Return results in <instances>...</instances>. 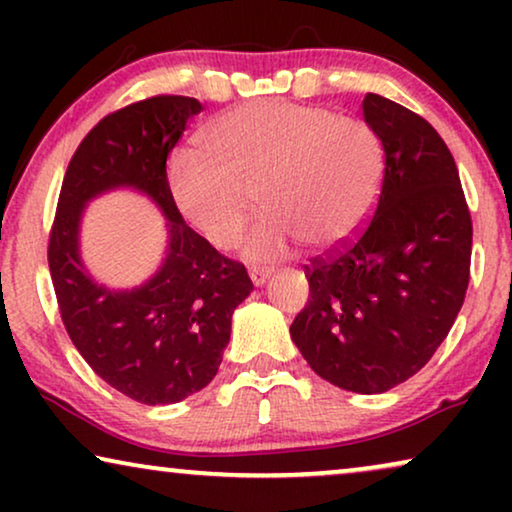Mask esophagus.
<instances>
[{"label":"esophagus","mask_w":512,"mask_h":512,"mask_svg":"<svg viewBox=\"0 0 512 512\" xmlns=\"http://www.w3.org/2000/svg\"><path fill=\"white\" fill-rule=\"evenodd\" d=\"M270 275H272L270 270H258V268L249 270V277H251V282H254V286H263L270 279Z\"/></svg>","instance_id":"1"}]
</instances>
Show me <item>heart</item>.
Segmentation results:
<instances>
[{"instance_id":"heart-1","label":"heart","mask_w":512,"mask_h":512,"mask_svg":"<svg viewBox=\"0 0 512 512\" xmlns=\"http://www.w3.org/2000/svg\"><path fill=\"white\" fill-rule=\"evenodd\" d=\"M207 158L177 153L167 186L195 233L230 249L256 202L263 216L242 242L249 263L282 261L298 242L326 254L373 214L384 184L382 139L368 123L284 100H256L216 118Z\"/></svg>"}]
</instances>
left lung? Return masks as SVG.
I'll use <instances>...</instances> for the list:
<instances>
[{
	"label": "left lung",
	"mask_w": 512,
	"mask_h": 512,
	"mask_svg": "<svg viewBox=\"0 0 512 512\" xmlns=\"http://www.w3.org/2000/svg\"><path fill=\"white\" fill-rule=\"evenodd\" d=\"M384 184L359 240L305 265L310 300L291 340L335 387L382 394L422 370L464 305L473 223L447 144L415 111L368 93Z\"/></svg>",
	"instance_id": "1"
}]
</instances>
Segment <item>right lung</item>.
Wrapping results in <instances>:
<instances>
[{
    "instance_id": "1",
    "label": "right lung",
    "mask_w": 512,
    "mask_h": 512,
    "mask_svg": "<svg viewBox=\"0 0 512 512\" xmlns=\"http://www.w3.org/2000/svg\"><path fill=\"white\" fill-rule=\"evenodd\" d=\"M195 97L158 95L104 116L69 160L48 240L62 324L109 387L144 405H170L205 389L221 366L235 307L254 284L186 226L167 186V156L200 114ZM132 187L166 216L161 268L135 290H109L80 258V219L97 194Z\"/></svg>"
}]
</instances>
